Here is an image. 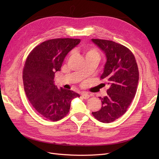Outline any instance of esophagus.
Listing matches in <instances>:
<instances>
[{"mask_svg":"<svg viewBox=\"0 0 159 159\" xmlns=\"http://www.w3.org/2000/svg\"><path fill=\"white\" fill-rule=\"evenodd\" d=\"M81 96H82V98H83L84 99H88V98L90 97V95H89V94H88L87 93H81Z\"/></svg>","mask_w":159,"mask_h":159,"instance_id":"34e87169","label":"esophagus"}]
</instances>
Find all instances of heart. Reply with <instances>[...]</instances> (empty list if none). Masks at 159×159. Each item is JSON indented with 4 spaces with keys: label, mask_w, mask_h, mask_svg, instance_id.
Instances as JSON below:
<instances>
[{
    "label": "heart",
    "mask_w": 159,
    "mask_h": 159,
    "mask_svg": "<svg viewBox=\"0 0 159 159\" xmlns=\"http://www.w3.org/2000/svg\"><path fill=\"white\" fill-rule=\"evenodd\" d=\"M83 52L86 58H90V57H99V53L97 48L94 47H89V46H84Z\"/></svg>",
    "instance_id": "b5f03b06"
}]
</instances>
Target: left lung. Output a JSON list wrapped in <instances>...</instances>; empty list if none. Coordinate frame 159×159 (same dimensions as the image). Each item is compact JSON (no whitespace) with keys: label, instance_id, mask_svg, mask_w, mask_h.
<instances>
[{"label":"left lung","instance_id":"1","mask_svg":"<svg viewBox=\"0 0 159 159\" xmlns=\"http://www.w3.org/2000/svg\"><path fill=\"white\" fill-rule=\"evenodd\" d=\"M106 57L101 79L107 81L110 88L102 100V106L92 112L98 121L109 123L127 111L137 92L139 74L133 53L127 47L113 41L91 39Z\"/></svg>","mask_w":159,"mask_h":159}]
</instances>
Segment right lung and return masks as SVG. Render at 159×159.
<instances>
[{"label": "right lung", "mask_w": 159, "mask_h": 159, "mask_svg": "<svg viewBox=\"0 0 159 159\" xmlns=\"http://www.w3.org/2000/svg\"><path fill=\"white\" fill-rule=\"evenodd\" d=\"M80 39L56 38L38 45L28 55L23 69L26 97L43 117L56 121L68 113L71 100L79 98L74 91L58 89L54 75L60 71L65 57L80 42Z\"/></svg>", "instance_id": "right-lung-1"}]
</instances>
